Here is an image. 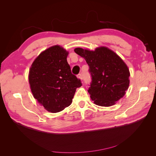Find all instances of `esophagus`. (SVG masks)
Instances as JSON below:
<instances>
[{
    "label": "esophagus",
    "instance_id": "esophagus-1",
    "mask_svg": "<svg viewBox=\"0 0 156 156\" xmlns=\"http://www.w3.org/2000/svg\"><path fill=\"white\" fill-rule=\"evenodd\" d=\"M77 77H78L79 79H81V80H82V79H83V76H82V74H81V73H79V74L77 75Z\"/></svg>",
    "mask_w": 156,
    "mask_h": 156
}]
</instances>
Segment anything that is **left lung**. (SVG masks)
<instances>
[{
	"instance_id": "left-lung-1",
	"label": "left lung",
	"mask_w": 156,
	"mask_h": 156,
	"mask_svg": "<svg viewBox=\"0 0 156 156\" xmlns=\"http://www.w3.org/2000/svg\"><path fill=\"white\" fill-rule=\"evenodd\" d=\"M74 51L85 59L92 81L88 90L96 105L109 107L124 97L129 84V71L114 51L105 47L94 51L75 48Z\"/></svg>"
}]
</instances>
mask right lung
I'll return each mask as SVG.
<instances>
[{
  "label": "right lung",
  "mask_w": 156,
  "mask_h": 156,
  "mask_svg": "<svg viewBox=\"0 0 156 156\" xmlns=\"http://www.w3.org/2000/svg\"><path fill=\"white\" fill-rule=\"evenodd\" d=\"M68 52L54 45L41 52L29 70L33 96L48 111L55 113L71 105L81 80L72 73L67 62Z\"/></svg>",
  "instance_id": "1"
}]
</instances>
